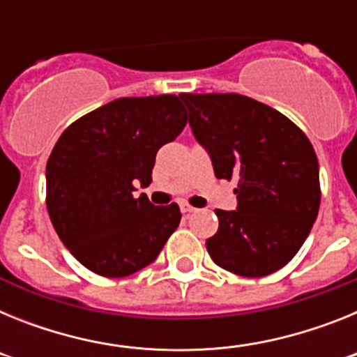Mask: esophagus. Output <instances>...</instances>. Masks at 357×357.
Returning a JSON list of instances; mask_svg holds the SVG:
<instances>
[{"label": "esophagus", "mask_w": 357, "mask_h": 357, "mask_svg": "<svg viewBox=\"0 0 357 357\" xmlns=\"http://www.w3.org/2000/svg\"><path fill=\"white\" fill-rule=\"evenodd\" d=\"M181 211L184 214H189V213H193L195 207H191V206H189V204H181Z\"/></svg>", "instance_id": "34e87169"}]
</instances>
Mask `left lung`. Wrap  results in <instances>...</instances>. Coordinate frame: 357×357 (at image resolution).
I'll use <instances>...</instances> for the list:
<instances>
[{"mask_svg": "<svg viewBox=\"0 0 357 357\" xmlns=\"http://www.w3.org/2000/svg\"><path fill=\"white\" fill-rule=\"evenodd\" d=\"M189 125L214 175L238 181V211L216 209L211 259L241 277H264L295 257L320 209V173L307 135L279 110L236 93H182Z\"/></svg>", "mask_w": 357, "mask_h": 357, "instance_id": "obj_1", "label": "left lung"}]
</instances>
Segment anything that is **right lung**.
<instances>
[{"instance_id": "obj_1", "label": "right lung", "mask_w": 357, "mask_h": 357, "mask_svg": "<svg viewBox=\"0 0 357 357\" xmlns=\"http://www.w3.org/2000/svg\"><path fill=\"white\" fill-rule=\"evenodd\" d=\"M175 94L118 98L73 121L46 164V207L56 234L78 263L109 279L155 261L181 223L175 202L157 207L148 185L157 150L184 130Z\"/></svg>"}]
</instances>
